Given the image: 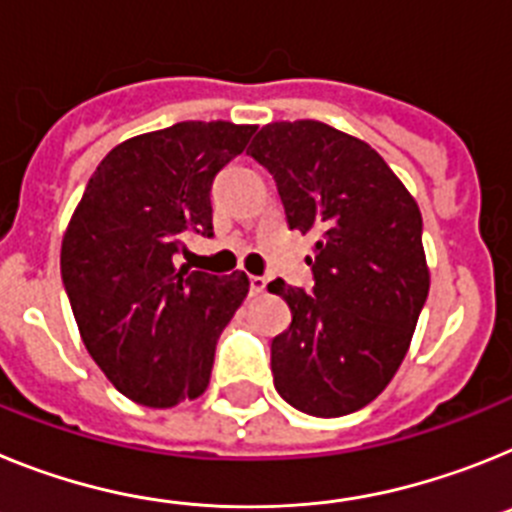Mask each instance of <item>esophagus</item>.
<instances>
[{"instance_id": "34e87169", "label": "esophagus", "mask_w": 512, "mask_h": 512, "mask_svg": "<svg viewBox=\"0 0 512 512\" xmlns=\"http://www.w3.org/2000/svg\"><path fill=\"white\" fill-rule=\"evenodd\" d=\"M265 286H268V281H265L262 275H250V291L252 293H262L265 291Z\"/></svg>"}]
</instances>
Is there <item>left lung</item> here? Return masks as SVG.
Here are the masks:
<instances>
[{"mask_svg": "<svg viewBox=\"0 0 512 512\" xmlns=\"http://www.w3.org/2000/svg\"><path fill=\"white\" fill-rule=\"evenodd\" d=\"M247 154L273 175L288 229L317 234L311 293L268 286L291 309L270 345L275 389L306 415H350L394 379L428 299L420 208L379 151L327 123H268Z\"/></svg>", "mask_w": 512, "mask_h": 512, "instance_id": "8db88e82", "label": "left lung"}]
</instances>
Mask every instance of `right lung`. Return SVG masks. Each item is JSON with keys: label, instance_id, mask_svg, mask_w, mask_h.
<instances>
[{"label": "right lung", "instance_id": "add662e5", "mask_svg": "<svg viewBox=\"0 0 512 512\" xmlns=\"http://www.w3.org/2000/svg\"><path fill=\"white\" fill-rule=\"evenodd\" d=\"M257 126L182 121L97 164L61 242V278L84 348L123 397H201L216 340L250 291L244 273L177 268L188 234L213 237L211 185Z\"/></svg>", "mask_w": 512, "mask_h": 512}]
</instances>
